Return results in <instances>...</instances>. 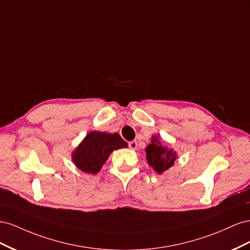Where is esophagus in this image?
I'll list each match as a JSON object with an SVG mask.
<instances>
[{"label":"esophagus","instance_id":"obj_1","mask_svg":"<svg viewBox=\"0 0 250 250\" xmlns=\"http://www.w3.org/2000/svg\"><path fill=\"white\" fill-rule=\"evenodd\" d=\"M128 145H129V148L132 150H137L138 149V142L137 141H131L128 143Z\"/></svg>","mask_w":250,"mask_h":250}]
</instances>
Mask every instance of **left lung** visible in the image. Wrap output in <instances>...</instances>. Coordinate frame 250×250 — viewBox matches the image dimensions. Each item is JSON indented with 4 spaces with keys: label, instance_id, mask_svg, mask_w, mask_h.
<instances>
[{
    "label": "left lung",
    "instance_id": "left-lung-1",
    "mask_svg": "<svg viewBox=\"0 0 250 250\" xmlns=\"http://www.w3.org/2000/svg\"><path fill=\"white\" fill-rule=\"evenodd\" d=\"M145 151L148 165L158 174L169 170L177 158L176 151L165 145L162 138L156 134L151 137V143Z\"/></svg>",
    "mask_w": 250,
    "mask_h": 250
}]
</instances>
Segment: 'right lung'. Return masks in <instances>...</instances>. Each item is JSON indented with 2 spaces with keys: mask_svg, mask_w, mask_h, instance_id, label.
I'll use <instances>...</instances> for the list:
<instances>
[{
  "mask_svg": "<svg viewBox=\"0 0 250 250\" xmlns=\"http://www.w3.org/2000/svg\"><path fill=\"white\" fill-rule=\"evenodd\" d=\"M128 144L119 133L90 131L72 152V161L84 173L97 174L106 163L112 151L126 148Z\"/></svg>",
  "mask_w": 250,
  "mask_h": 250,
  "instance_id": "add662e5",
  "label": "right lung"
}]
</instances>
